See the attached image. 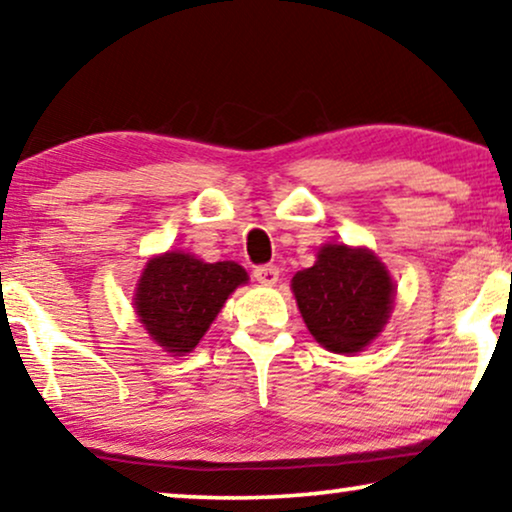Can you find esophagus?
Returning a JSON list of instances; mask_svg holds the SVG:
<instances>
[{"instance_id":"1","label":"esophagus","mask_w":512,"mask_h":512,"mask_svg":"<svg viewBox=\"0 0 512 512\" xmlns=\"http://www.w3.org/2000/svg\"><path fill=\"white\" fill-rule=\"evenodd\" d=\"M254 279L258 284H265V286L277 284L279 268H277V265H261V268L254 270Z\"/></svg>"}]
</instances>
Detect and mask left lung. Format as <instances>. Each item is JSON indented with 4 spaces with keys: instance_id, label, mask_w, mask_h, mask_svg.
Returning <instances> with one entry per match:
<instances>
[{
    "instance_id": "left-lung-1",
    "label": "left lung",
    "mask_w": 512,
    "mask_h": 512,
    "mask_svg": "<svg viewBox=\"0 0 512 512\" xmlns=\"http://www.w3.org/2000/svg\"><path fill=\"white\" fill-rule=\"evenodd\" d=\"M293 296L314 340L328 352L366 349L389 321L394 282L373 251L326 244L312 268L291 279Z\"/></svg>"
}]
</instances>
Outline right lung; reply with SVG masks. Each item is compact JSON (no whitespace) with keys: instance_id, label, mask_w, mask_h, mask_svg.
<instances>
[{"instance_id":"right-lung-1","label":"right lung","mask_w":512,"mask_h":512,"mask_svg":"<svg viewBox=\"0 0 512 512\" xmlns=\"http://www.w3.org/2000/svg\"><path fill=\"white\" fill-rule=\"evenodd\" d=\"M249 275L235 261L205 263L184 251L151 258L139 277L135 307L146 333L170 354H188L212 326L230 293Z\"/></svg>"}]
</instances>
